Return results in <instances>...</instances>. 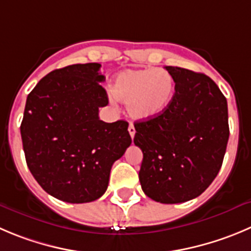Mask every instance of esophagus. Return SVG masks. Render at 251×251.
<instances>
[{"label":"esophagus","mask_w":251,"mask_h":251,"mask_svg":"<svg viewBox=\"0 0 251 251\" xmlns=\"http://www.w3.org/2000/svg\"><path fill=\"white\" fill-rule=\"evenodd\" d=\"M128 132H129L130 137L134 138V135H135V128H134V126H133L132 123H130V124H129V127H128Z\"/></svg>","instance_id":"1"}]
</instances>
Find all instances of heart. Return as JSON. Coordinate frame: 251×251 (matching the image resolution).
<instances>
[{"mask_svg": "<svg viewBox=\"0 0 251 251\" xmlns=\"http://www.w3.org/2000/svg\"><path fill=\"white\" fill-rule=\"evenodd\" d=\"M175 81L164 69H128L114 77L112 95L127 103V111L134 119L154 118L163 113L173 100Z\"/></svg>", "mask_w": 251, "mask_h": 251, "instance_id": "1", "label": "heart"}]
</instances>
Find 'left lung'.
<instances>
[{
	"label": "left lung",
	"mask_w": 251,
	"mask_h": 251,
	"mask_svg": "<svg viewBox=\"0 0 251 251\" xmlns=\"http://www.w3.org/2000/svg\"><path fill=\"white\" fill-rule=\"evenodd\" d=\"M175 94L157 117L135 122L143 151L139 181L148 197L182 203L206 191L221 170L229 138L228 104L211 77L166 66Z\"/></svg>",
	"instance_id": "obj_1"
}]
</instances>
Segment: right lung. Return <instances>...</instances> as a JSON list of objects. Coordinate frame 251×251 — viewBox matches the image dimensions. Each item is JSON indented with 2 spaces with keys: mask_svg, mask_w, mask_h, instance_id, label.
Instances as JSON below:
<instances>
[{
  "mask_svg": "<svg viewBox=\"0 0 251 251\" xmlns=\"http://www.w3.org/2000/svg\"><path fill=\"white\" fill-rule=\"evenodd\" d=\"M101 64L56 69L27 97L21 124L28 169L43 190L68 203L100 199L113 163L132 144L126 121L106 123L108 104Z\"/></svg>",
  "mask_w": 251,
  "mask_h": 251,
  "instance_id": "add662e5",
  "label": "right lung"
}]
</instances>
